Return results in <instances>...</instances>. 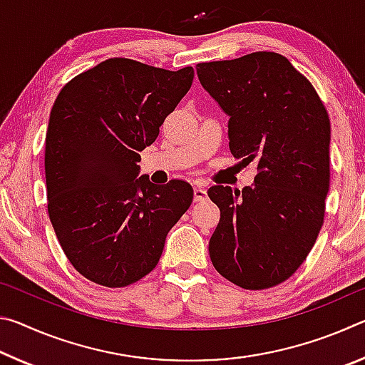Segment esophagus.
<instances>
[{"mask_svg":"<svg viewBox=\"0 0 365 365\" xmlns=\"http://www.w3.org/2000/svg\"><path fill=\"white\" fill-rule=\"evenodd\" d=\"M193 197L195 201H206L207 200V191L205 188H200V187H195L193 188Z\"/></svg>","mask_w":365,"mask_h":365,"instance_id":"34e87169","label":"esophagus"}]
</instances>
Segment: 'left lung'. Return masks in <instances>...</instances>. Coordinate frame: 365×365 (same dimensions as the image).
I'll return each instance as SVG.
<instances>
[{
  "instance_id": "1",
  "label": "left lung",
  "mask_w": 365,
  "mask_h": 365,
  "mask_svg": "<svg viewBox=\"0 0 365 365\" xmlns=\"http://www.w3.org/2000/svg\"><path fill=\"white\" fill-rule=\"evenodd\" d=\"M196 73L228 115L232 154L257 168L242 191L209 188L220 209L209 256L235 285L275 287L304 262L324 224L329 114L311 82L279 53L201 63Z\"/></svg>"
}]
</instances>
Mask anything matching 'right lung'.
<instances>
[{
  "instance_id": "obj_1",
  "label": "right lung",
  "mask_w": 365,
  "mask_h": 365,
  "mask_svg": "<svg viewBox=\"0 0 365 365\" xmlns=\"http://www.w3.org/2000/svg\"><path fill=\"white\" fill-rule=\"evenodd\" d=\"M125 58L106 59L67 83L53 104L45 140L48 214L61 248L85 279L109 288L156 267L165 237L193 201L190 183L156 187L140 174L193 82Z\"/></svg>"
}]
</instances>
